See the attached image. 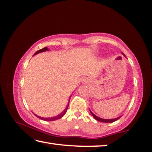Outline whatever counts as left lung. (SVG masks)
Segmentation results:
<instances>
[{
  "label": "left lung",
  "mask_w": 152,
  "mask_h": 152,
  "mask_svg": "<svg viewBox=\"0 0 152 152\" xmlns=\"http://www.w3.org/2000/svg\"><path fill=\"white\" fill-rule=\"evenodd\" d=\"M122 54L124 55V56H125V54L124 53H122ZM91 114H92V116H93V117L95 118L96 120H97V121H100V122H103V123H106V124H108V123H113V122H114V121H116V120H118V118H119L121 116H119V117H117V118H113V119H103V118H99V117H98L97 116H96V115H94V114L92 113V112L91 111Z\"/></svg>",
  "instance_id": "1"
}]
</instances>
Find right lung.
<instances>
[{
  "label": "right lung",
  "instance_id": "1",
  "mask_svg": "<svg viewBox=\"0 0 152 152\" xmlns=\"http://www.w3.org/2000/svg\"><path fill=\"white\" fill-rule=\"evenodd\" d=\"M47 50H49V49H47V47H45V48H43V49L38 50V51H37V52L36 53H35L34 55L38 54V53H41V52H43V51H47ZM69 101H70V100H69ZM69 103H68V105H67L66 107V108L64 109V111L62 112V113H60V114H58V115H57V116H54V117H50V118H43V117H41V116H37V115H36V114H35V115H36L38 118H40V119H42V120L46 121H53L58 120V119H59V118H60L62 117V116H63L64 115V114H66V113L68 107H69Z\"/></svg>",
  "mask_w": 152,
  "mask_h": 152
}]
</instances>
